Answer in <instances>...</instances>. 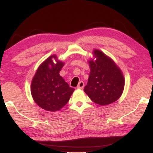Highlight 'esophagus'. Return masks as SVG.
Here are the masks:
<instances>
[{
  "mask_svg": "<svg viewBox=\"0 0 153 153\" xmlns=\"http://www.w3.org/2000/svg\"><path fill=\"white\" fill-rule=\"evenodd\" d=\"M84 86H85L84 82L83 81H80L79 82L78 85H77V88H78V89H82V88L84 87Z\"/></svg>",
  "mask_w": 153,
  "mask_h": 153,
  "instance_id": "34e87169",
  "label": "esophagus"
}]
</instances>
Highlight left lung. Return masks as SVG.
<instances>
[{
  "instance_id": "1",
  "label": "left lung",
  "mask_w": 153,
  "mask_h": 153,
  "mask_svg": "<svg viewBox=\"0 0 153 153\" xmlns=\"http://www.w3.org/2000/svg\"><path fill=\"white\" fill-rule=\"evenodd\" d=\"M93 53L97 60L89 62L91 72L84 91L94 103L108 105L117 101L122 94L124 76L114 62L105 53L98 50Z\"/></svg>"
}]
</instances>
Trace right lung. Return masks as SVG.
I'll use <instances>...</instances> for the list:
<instances>
[{
    "label": "right lung",
    "mask_w": 153,
    "mask_h": 153,
    "mask_svg": "<svg viewBox=\"0 0 153 153\" xmlns=\"http://www.w3.org/2000/svg\"><path fill=\"white\" fill-rule=\"evenodd\" d=\"M63 66L64 63L58 61L56 56H51L39 66L32 80V97L37 105L45 110H60L68 103L74 91L59 74Z\"/></svg>",
    "instance_id": "1"
}]
</instances>
